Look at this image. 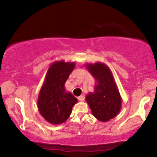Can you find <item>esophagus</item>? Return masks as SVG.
<instances>
[{
  "instance_id": "obj_1",
  "label": "esophagus",
  "mask_w": 157,
  "mask_h": 157,
  "mask_svg": "<svg viewBox=\"0 0 157 157\" xmlns=\"http://www.w3.org/2000/svg\"><path fill=\"white\" fill-rule=\"evenodd\" d=\"M84 99H85V96H84V95H81L80 96L78 97V100L80 101H83Z\"/></svg>"
}]
</instances>
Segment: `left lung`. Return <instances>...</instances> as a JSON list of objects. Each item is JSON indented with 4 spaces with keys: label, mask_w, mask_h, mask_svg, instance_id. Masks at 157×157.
Segmentation results:
<instances>
[{
    "label": "left lung",
    "mask_w": 157,
    "mask_h": 157,
    "mask_svg": "<svg viewBox=\"0 0 157 157\" xmlns=\"http://www.w3.org/2000/svg\"><path fill=\"white\" fill-rule=\"evenodd\" d=\"M86 67L96 81L94 92H89L86 101L97 120L108 122L118 114L122 107L114 77L108 66L101 62L86 64Z\"/></svg>",
    "instance_id": "left-lung-1"
}]
</instances>
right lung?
I'll list each match as a JSON object with an SVG mask.
<instances>
[{"instance_id": "right-lung-1", "label": "right lung", "mask_w": 157, "mask_h": 157, "mask_svg": "<svg viewBox=\"0 0 157 157\" xmlns=\"http://www.w3.org/2000/svg\"><path fill=\"white\" fill-rule=\"evenodd\" d=\"M75 67V62L56 61L47 70L40 90L37 108L41 116L51 124L65 123L70 117L77 98L65 88L66 80Z\"/></svg>"}]
</instances>
